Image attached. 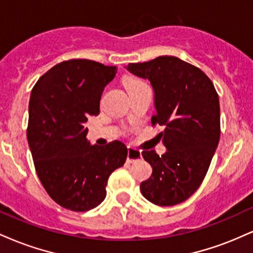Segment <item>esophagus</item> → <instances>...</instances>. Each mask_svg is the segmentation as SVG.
Wrapping results in <instances>:
<instances>
[{
  "instance_id": "esophagus-1",
  "label": "esophagus",
  "mask_w": 253,
  "mask_h": 253,
  "mask_svg": "<svg viewBox=\"0 0 253 253\" xmlns=\"http://www.w3.org/2000/svg\"><path fill=\"white\" fill-rule=\"evenodd\" d=\"M127 151H128V153H127V162H128V163H134V162L141 159L140 151L133 149L132 146L127 147Z\"/></svg>"
}]
</instances>
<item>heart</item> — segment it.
Returning <instances> with one entry per match:
<instances>
[{
	"label": "heart",
	"mask_w": 253,
	"mask_h": 253,
	"mask_svg": "<svg viewBox=\"0 0 253 253\" xmlns=\"http://www.w3.org/2000/svg\"><path fill=\"white\" fill-rule=\"evenodd\" d=\"M140 84H143V82H141V81L129 80V81H127V89L133 88V86H136V85H140Z\"/></svg>",
	"instance_id": "heart-1"
}]
</instances>
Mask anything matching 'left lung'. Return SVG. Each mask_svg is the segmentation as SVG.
I'll list each match as a JSON object with an SVG mask.
<instances>
[{"mask_svg":"<svg viewBox=\"0 0 253 253\" xmlns=\"http://www.w3.org/2000/svg\"><path fill=\"white\" fill-rule=\"evenodd\" d=\"M126 70L149 80L155 92L152 125L167 147L164 155L144 151L152 175L140 183L143 196L158 206H175L200 187L220 139V104L213 83L205 72L177 57L162 56L130 63Z\"/></svg>","mask_w":253,"mask_h":253,"instance_id":"8db88e82","label":"left lung"}]
</instances>
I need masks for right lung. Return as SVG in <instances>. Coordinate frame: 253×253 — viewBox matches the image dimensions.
I'll return each instance as SVG.
<instances>
[{"instance_id":"obj_1","label":"right lung","mask_w":253,"mask_h":253,"mask_svg":"<svg viewBox=\"0 0 253 253\" xmlns=\"http://www.w3.org/2000/svg\"><path fill=\"white\" fill-rule=\"evenodd\" d=\"M117 66L88 59L57 64L32 89L27 139L38 177L53 201L74 211L97 207L106 197L110 173L123 167L121 141L91 145L85 123L100 114L106 85Z\"/></svg>"}]
</instances>
